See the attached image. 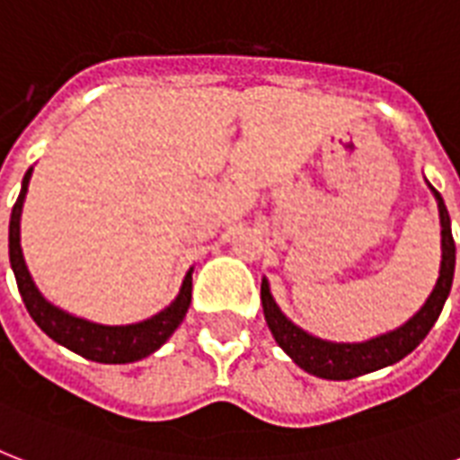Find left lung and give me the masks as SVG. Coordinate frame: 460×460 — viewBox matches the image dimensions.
<instances>
[{"label":"left lung","instance_id":"obj_1","mask_svg":"<svg viewBox=\"0 0 460 460\" xmlns=\"http://www.w3.org/2000/svg\"><path fill=\"white\" fill-rule=\"evenodd\" d=\"M432 193L439 202V217H442V272H439L435 291L428 298V303L420 307V313L396 332H389V334L377 336V339H370L365 343H332L314 339V336L296 327L294 322L287 320V314H281L272 294H270L267 281H262L260 298H262L265 320L272 329L277 343L294 358L296 365H301L303 370L314 375V377L353 379L365 375V372H375L379 367H386V365L399 363L401 358H406L429 334V329L435 327L437 317L447 303L451 281H454V265H456V243L451 236L449 212H447L442 195L437 193L435 188H432Z\"/></svg>","mask_w":460,"mask_h":460}]
</instances>
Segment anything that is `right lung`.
<instances>
[{
	"label": "right lung",
	"mask_w": 460,
	"mask_h": 460,
	"mask_svg": "<svg viewBox=\"0 0 460 460\" xmlns=\"http://www.w3.org/2000/svg\"><path fill=\"white\" fill-rule=\"evenodd\" d=\"M32 169H28L23 176V186L18 195L16 205L11 209L9 222V260L13 277H16L18 291L23 298L28 313L35 320L42 332L49 339H54L61 346H66L78 356L95 360V363H133L140 358L150 356L157 350L162 343L173 334V329L179 327L190 305V294H193V279L190 272L183 279L181 294L172 305L162 310L159 314L150 317L138 324H126V327H104V324H93L88 320L74 317V314L64 313L52 303L42 298L35 284H32L28 267L23 262V252H21V209H23V198L28 190V181H31Z\"/></svg>",
	"instance_id": "add662e5"
}]
</instances>
